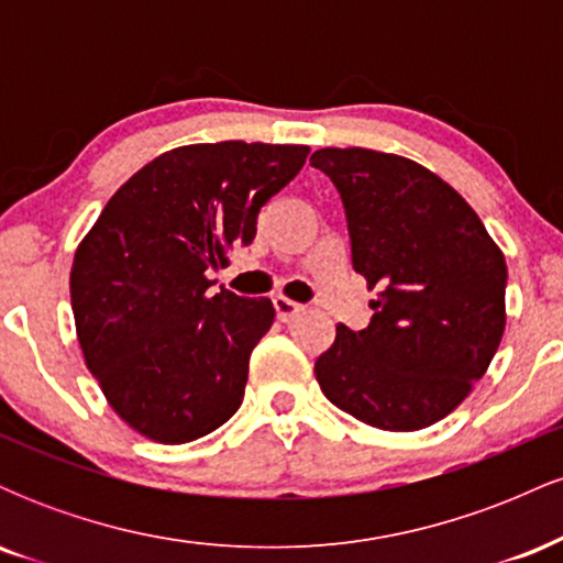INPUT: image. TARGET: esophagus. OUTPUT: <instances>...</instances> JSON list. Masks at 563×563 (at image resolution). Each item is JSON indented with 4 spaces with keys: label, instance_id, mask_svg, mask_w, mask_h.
<instances>
[{
    "label": "esophagus",
    "instance_id": "34e87169",
    "mask_svg": "<svg viewBox=\"0 0 563 563\" xmlns=\"http://www.w3.org/2000/svg\"><path fill=\"white\" fill-rule=\"evenodd\" d=\"M273 303H275V314H277V320H283V322L294 320L296 314H299L301 309H303L299 301L288 299V296H275Z\"/></svg>",
    "mask_w": 563,
    "mask_h": 563
}]
</instances>
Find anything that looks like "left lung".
<instances>
[{
	"label": "left lung",
	"instance_id": "8db88e82",
	"mask_svg": "<svg viewBox=\"0 0 563 563\" xmlns=\"http://www.w3.org/2000/svg\"><path fill=\"white\" fill-rule=\"evenodd\" d=\"M346 209L352 264L378 288L365 331L335 325L314 363L339 410L384 431L442 421L487 373L506 331V256L457 190L367 147H322Z\"/></svg>",
	"mask_w": 563,
	"mask_h": 563
}]
</instances>
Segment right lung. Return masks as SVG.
Listing matches in <instances>:
<instances>
[{"mask_svg": "<svg viewBox=\"0 0 563 563\" xmlns=\"http://www.w3.org/2000/svg\"><path fill=\"white\" fill-rule=\"evenodd\" d=\"M307 153L241 140L174 147L132 174L84 235L70 267L76 335L108 405L137 434L185 444L241 407L275 307L228 288L209 296L206 273L254 241L260 209Z\"/></svg>", "mask_w": 563, "mask_h": 563, "instance_id": "add662e5", "label": "right lung"}]
</instances>
